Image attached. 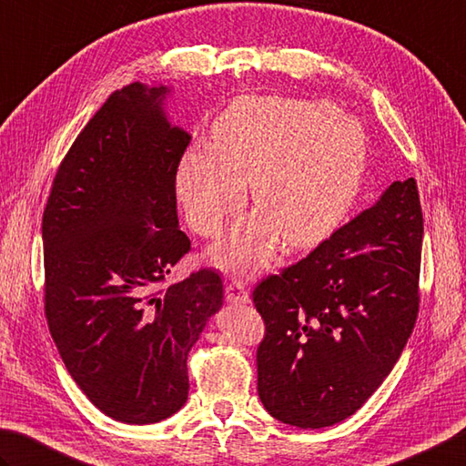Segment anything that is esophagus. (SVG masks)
<instances>
[{
	"mask_svg": "<svg viewBox=\"0 0 466 466\" xmlns=\"http://www.w3.org/2000/svg\"><path fill=\"white\" fill-rule=\"evenodd\" d=\"M225 298H227V302H231V304H248L249 292H248V288L243 286V282H239V279H231V282L225 286Z\"/></svg>",
	"mask_w": 466,
	"mask_h": 466,
	"instance_id": "1",
	"label": "esophagus"
}]
</instances>
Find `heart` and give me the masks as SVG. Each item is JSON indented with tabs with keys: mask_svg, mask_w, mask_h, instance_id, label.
Wrapping results in <instances>:
<instances>
[{
	"mask_svg": "<svg viewBox=\"0 0 466 466\" xmlns=\"http://www.w3.org/2000/svg\"><path fill=\"white\" fill-rule=\"evenodd\" d=\"M363 164V131L335 105L249 95L217 117L213 147L192 146L180 157L177 195L190 229L217 237L251 184L263 215L245 218L210 249L215 266L249 276L271 258L278 233L300 248L335 229Z\"/></svg>",
	"mask_w": 466,
	"mask_h": 466,
	"instance_id": "heart-1",
	"label": "heart"
}]
</instances>
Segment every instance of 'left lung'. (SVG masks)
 <instances>
[{"mask_svg":"<svg viewBox=\"0 0 466 466\" xmlns=\"http://www.w3.org/2000/svg\"><path fill=\"white\" fill-rule=\"evenodd\" d=\"M424 218L414 178L253 289L266 324L258 393L271 416L324 428L353 416L401 355L420 309Z\"/></svg>","mask_w":466,"mask_h":466,"instance_id":"obj_1","label":"left lung"}]
</instances>
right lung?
<instances>
[{
    "mask_svg": "<svg viewBox=\"0 0 466 466\" xmlns=\"http://www.w3.org/2000/svg\"><path fill=\"white\" fill-rule=\"evenodd\" d=\"M166 86L109 95L60 162L42 215L44 312L70 377L124 424L170 418L188 398L187 359L223 304L178 229L177 170L190 136L162 111Z\"/></svg>",
    "mask_w": 466,
    "mask_h": 466,
    "instance_id": "right-lung-1",
    "label": "right lung"
}]
</instances>
